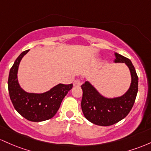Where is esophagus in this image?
I'll return each mask as SVG.
<instances>
[{
    "label": "esophagus",
    "mask_w": 151,
    "mask_h": 151,
    "mask_svg": "<svg viewBox=\"0 0 151 151\" xmlns=\"http://www.w3.org/2000/svg\"><path fill=\"white\" fill-rule=\"evenodd\" d=\"M81 85V81L79 79H76V80L73 82L74 86H80Z\"/></svg>",
    "instance_id": "esophagus-1"
}]
</instances>
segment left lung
Wrapping results in <instances>:
<instances>
[{
  "instance_id": "1",
  "label": "left lung",
  "mask_w": 151,
  "mask_h": 151,
  "mask_svg": "<svg viewBox=\"0 0 151 151\" xmlns=\"http://www.w3.org/2000/svg\"><path fill=\"white\" fill-rule=\"evenodd\" d=\"M115 63H125L131 74L130 88L123 96L114 98L103 97L89 82L81 86V108L84 116L93 124L108 126L128 116L134 104L138 89V77L133 63L127 58L115 53Z\"/></svg>"
}]
</instances>
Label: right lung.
<instances>
[{"label":"right lung","instance_id":"obj_1","mask_svg":"<svg viewBox=\"0 0 151 151\" xmlns=\"http://www.w3.org/2000/svg\"><path fill=\"white\" fill-rule=\"evenodd\" d=\"M29 50L21 53L10 70L8 88L10 98L18 113L30 121L40 122L55 116L63 99L73 88V84H58L43 93H29L20 87L17 79L18 65Z\"/></svg>","mask_w":151,"mask_h":151}]
</instances>
